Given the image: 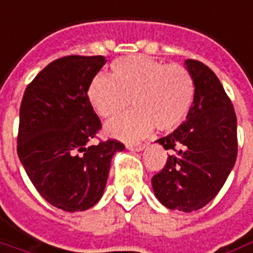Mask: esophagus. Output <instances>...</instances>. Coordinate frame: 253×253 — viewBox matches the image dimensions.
Segmentation results:
<instances>
[{
    "label": "esophagus",
    "mask_w": 253,
    "mask_h": 253,
    "mask_svg": "<svg viewBox=\"0 0 253 253\" xmlns=\"http://www.w3.org/2000/svg\"><path fill=\"white\" fill-rule=\"evenodd\" d=\"M145 147H147V143H139V144H126V149H129V151H136V152L143 151Z\"/></svg>",
    "instance_id": "34e87169"
}]
</instances>
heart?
<instances>
[{"mask_svg":"<svg viewBox=\"0 0 253 253\" xmlns=\"http://www.w3.org/2000/svg\"><path fill=\"white\" fill-rule=\"evenodd\" d=\"M112 77L97 75L87 97L104 119H116L132 99L134 110L106 125V133L125 141L144 137L156 126L178 128L189 114L195 94L193 75L182 64H166L143 55L116 59Z\"/></svg>","mask_w":253,"mask_h":253,"instance_id":"obj_1","label":"heart"}]
</instances>
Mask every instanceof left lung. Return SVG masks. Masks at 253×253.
Returning a JSON list of instances; mask_svg holds the SVG:
<instances>
[{
	"mask_svg": "<svg viewBox=\"0 0 253 253\" xmlns=\"http://www.w3.org/2000/svg\"><path fill=\"white\" fill-rule=\"evenodd\" d=\"M195 94L186 121L156 140L172 154L154 175L160 204L171 210L194 211L218 194L237 158V119L220 79L208 66L187 59Z\"/></svg>",
	"mask_w": 253,
	"mask_h": 253,
	"instance_id": "8db88e82",
	"label": "left lung"
}]
</instances>
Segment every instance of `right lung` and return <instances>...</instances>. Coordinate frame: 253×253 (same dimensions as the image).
Returning a JSON list of instances; mask_svg holds the SVG:
<instances>
[{
	"mask_svg": "<svg viewBox=\"0 0 253 253\" xmlns=\"http://www.w3.org/2000/svg\"><path fill=\"white\" fill-rule=\"evenodd\" d=\"M104 56L70 55L44 67L20 106L17 154L40 195L66 211H82L104 194L117 140L88 145L101 129L87 97Z\"/></svg>",
	"mask_w": 253,
	"mask_h": 253,
	"instance_id": "obj_1",
	"label": "right lung"
}]
</instances>
